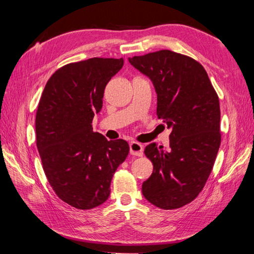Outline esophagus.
Wrapping results in <instances>:
<instances>
[{
	"instance_id": "1",
	"label": "esophagus",
	"mask_w": 254,
	"mask_h": 254,
	"mask_svg": "<svg viewBox=\"0 0 254 254\" xmlns=\"http://www.w3.org/2000/svg\"><path fill=\"white\" fill-rule=\"evenodd\" d=\"M130 153L133 156L141 157L143 154V145L139 142H135V141H132L130 143Z\"/></svg>"
}]
</instances>
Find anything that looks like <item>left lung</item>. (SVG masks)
Here are the masks:
<instances>
[{"label":"left lung","instance_id":"8db88e82","mask_svg":"<svg viewBox=\"0 0 254 254\" xmlns=\"http://www.w3.org/2000/svg\"><path fill=\"white\" fill-rule=\"evenodd\" d=\"M151 79L157 115L171 128L170 150L150 143L144 153L153 173L142 194L162 209L183 207L203 190L221 144L220 101L198 62L171 50L128 58Z\"/></svg>","mask_w":254,"mask_h":254}]
</instances>
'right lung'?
I'll return each mask as SVG.
<instances>
[{
  "mask_svg": "<svg viewBox=\"0 0 254 254\" xmlns=\"http://www.w3.org/2000/svg\"><path fill=\"white\" fill-rule=\"evenodd\" d=\"M123 63L91 58L63 66L47 81L38 105L37 148L46 177L75 208L91 209L109 198L112 177L130 151L126 140L107 141L92 127L105 86Z\"/></svg>",
  "mask_w": 254,
  "mask_h": 254,
  "instance_id": "obj_1",
  "label": "right lung"
}]
</instances>
